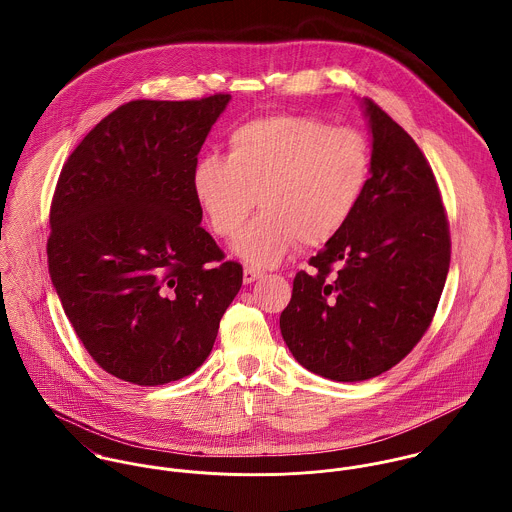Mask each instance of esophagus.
Returning <instances> with one entry per match:
<instances>
[{"label": "esophagus", "instance_id": "obj_1", "mask_svg": "<svg viewBox=\"0 0 512 512\" xmlns=\"http://www.w3.org/2000/svg\"><path fill=\"white\" fill-rule=\"evenodd\" d=\"M258 278H262V272L256 268H244V284H252Z\"/></svg>", "mask_w": 512, "mask_h": 512}]
</instances>
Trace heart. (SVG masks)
Wrapping results in <instances>:
<instances>
[{
	"instance_id": "obj_1",
	"label": "heart",
	"mask_w": 512,
	"mask_h": 512,
	"mask_svg": "<svg viewBox=\"0 0 512 512\" xmlns=\"http://www.w3.org/2000/svg\"><path fill=\"white\" fill-rule=\"evenodd\" d=\"M370 177V146L353 128L301 114H272L236 126L228 155L197 159L191 185L213 232L234 238L250 266L280 264L297 242L321 246L357 211Z\"/></svg>"
}]
</instances>
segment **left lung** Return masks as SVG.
Segmentation results:
<instances>
[{
    "instance_id": "1",
    "label": "left lung",
    "mask_w": 512,
    "mask_h": 512,
    "mask_svg": "<svg viewBox=\"0 0 512 512\" xmlns=\"http://www.w3.org/2000/svg\"><path fill=\"white\" fill-rule=\"evenodd\" d=\"M370 177L345 228L297 272L280 315L295 361L337 382L398 365L428 331L445 286L451 238L434 171L370 98Z\"/></svg>"
}]
</instances>
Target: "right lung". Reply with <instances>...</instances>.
Instances as JSON below:
<instances>
[{
    "mask_svg": "<svg viewBox=\"0 0 512 512\" xmlns=\"http://www.w3.org/2000/svg\"><path fill=\"white\" fill-rule=\"evenodd\" d=\"M228 100H132L59 175L49 274L88 355L120 380L157 386L195 372L242 286V266L201 226L191 185Z\"/></svg>",
    "mask_w": 512,
    "mask_h": 512,
    "instance_id": "add662e5",
    "label": "right lung"
}]
</instances>
